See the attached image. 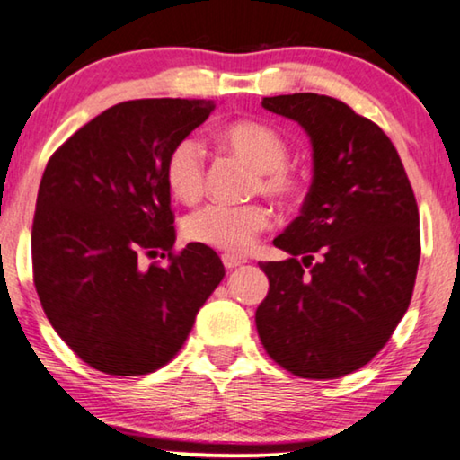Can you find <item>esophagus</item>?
I'll use <instances>...</instances> for the list:
<instances>
[{
    "label": "esophagus",
    "mask_w": 460,
    "mask_h": 460,
    "mask_svg": "<svg viewBox=\"0 0 460 460\" xmlns=\"http://www.w3.org/2000/svg\"><path fill=\"white\" fill-rule=\"evenodd\" d=\"M222 263H224L226 270H236L238 265L246 263V259H244V257H238V254L226 252V254H222Z\"/></svg>",
    "instance_id": "obj_1"
}]
</instances>
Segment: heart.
Instances as JSON below:
<instances>
[{
  "instance_id": "1",
  "label": "heart",
  "mask_w": 460,
  "mask_h": 460,
  "mask_svg": "<svg viewBox=\"0 0 460 460\" xmlns=\"http://www.w3.org/2000/svg\"><path fill=\"white\" fill-rule=\"evenodd\" d=\"M220 144L236 154L259 172L257 189L278 201H294L300 193L298 179L286 166L288 144L270 125L257 121H236L220 131ZM166 185L176 199L193 203L203 193L206 162L203 147L197 139L185 137L176 144L166 160ZM271 222L270 209L261 203L249 206H224L211 203L190 214L185 222V234L193 243L217 251H249L259 232Z\"/></svg>"
}]
</instances>
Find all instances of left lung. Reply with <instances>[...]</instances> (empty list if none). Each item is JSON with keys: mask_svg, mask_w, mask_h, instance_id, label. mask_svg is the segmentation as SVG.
Masks as SVG:
<instances>
[{"mask_svg": "<svg viewBox=\"0 0 460 460\" xmlns=\"http://www.w3.org/2000/svg\"><path fill=\"white\" fill-rule=\"evenodd\" d=\"M261 104L298 123L313 146L300 216L273 240L289 259L259 265L270 278L254 314L261 343L296 376H345L385 348L407 313L418 203L393 141L345 102L300 92Z\"/></svg>", "mask_w": 460, "mask_h": 460, "instance_id": "8db88e82", "label": "left lung"}]
</instances>
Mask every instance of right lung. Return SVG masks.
<instances>
[{
	"label": "right lung",
	"mask_w": 460,
	"mask_h": 460,
	"mask_svg": "<svg viewBox=\"0 0 460 460\" xmlns=\"http://www.w3.org/2000/svg\"><path fill=\"white\" fill-rule=\"evenodd\" d=\"M216 109L197 98H146L77 129L42 172L32 224L34 286L49 323L92 368L139 376L182 348L224 278L209 246L176 240L166 185L172 147ZM169 252L166 268L141 253ZM164 257V252H162Z\"/></svg>",
	"instance_id": "add662e5"
}]
</instances>
